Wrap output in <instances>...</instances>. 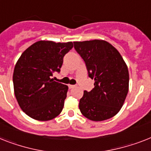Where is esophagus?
Returning a JSON list of instances; mask_svg holds the SVG:
<instances>
[{
	"instance_id": "34e87169",
	"label": "esophagus",
	"mask_w": 151,
	"mask_h": 151,
	"mask_svg": "<svg viewBox=\"0 0 151 151\" xmlns=\"http://www.w3.org/2000/svg\"><path fill=\"white\" fill-rule=\"evenodd\" d=\"M75 87H76L75 85H68V88H69V89H73Z\"/></svg>"
}]
</instances>
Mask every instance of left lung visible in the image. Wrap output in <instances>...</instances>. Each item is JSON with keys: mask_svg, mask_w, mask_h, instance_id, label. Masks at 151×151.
I'll return each mask as SVG.
<instances>
[{"mask_svg": "<svg viewBox=\"0 0 151 151\" xmlns=\"http://www.w3.org/2000/svg\"><path fill=\"white\" fill-rule=\"evenodd\" d=\"M74 48L84 60L89 76L95 83L85 90L78 107L87 119L103 121L117 114L129 90L127 65L119 52L104 40L74 42Z\"/></svg>", "mask_w": 151, "mask_h": 151, "instance_id": "left-lung-1", "label": "left lung"}]
</instances>
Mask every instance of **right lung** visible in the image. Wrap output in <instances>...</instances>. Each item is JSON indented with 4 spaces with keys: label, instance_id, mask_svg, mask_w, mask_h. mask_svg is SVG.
<instances>
[{
    "label": "right lung",
    "instance_id": "1",
    "mask_svg": "<svg viewBox=\"0 0 151 151\" xmlns=\"http://www.w3.org/2000/svg\"><path fill=\"white\" fill-rule=\"evenodd\" d=\"M73 47L72 42L38 41L17 60L13 74L14 95L21 109L32 119L48 121L62 112L68 87L52 76L60 72L65 55Z\"/></svg>",
    "mask_w": 151,
    "mask_h": 151
}]
</instances>
